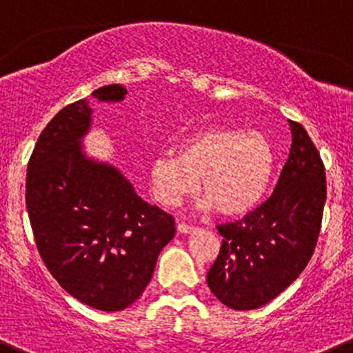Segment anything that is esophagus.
Returning a JSON list of instances; mask_svg holds the SVG:
<instances>
[{
  "mask_svg": "<svg viewBox=\"0 0 353 353\" xmlns=\"http://www.w3.org/2000/svg\"><path fill=\"white\" fill-rule=\"evenodd\" d=\"M177 231L183 232V234H188V232L194 231V225H190V224H184V222H179V224H177Z\"/></svg>",
  "mask_w": 353,
  "mask_h": 353,
  "instance_id": "esophagus-1",
  "label": "esophagus"
}]
</instances>
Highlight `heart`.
I'll return each mask as SVG.
<instances>
[{
	"label": "heart",
	"instance_id": "b5f03b06",
	"mask_svg": "<svg viewBox=\"0 0 353 353\" xmlns=\"http://www.w3.org/2000/svg\"><path fill=\"white\" fill-rule=\"evenodd\" d=\"M276 153L262 132L234 128L194 131L174 153L155 159L150 172L153 196L176 205L193 193L200 179L203 207L224 215H241L262 201L272 183Z\"/></svg>",
	"mask_w": 353,
	"mask_h": 353
}]
</instances>
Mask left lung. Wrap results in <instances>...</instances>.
I'll list each match as a JSON object with an SVG mask.
<instances>
[{"label": "left lung", "mask_w": 353, "mask_h": 353, "mask_svg": "<svg viewBox=\"0 0 353 353\" xmlns=\"http://www.w3.org/2000/svg\"><path fill=\"white\" fill-rule=\"evenodd\" d=\"M290 125L292 150L274 193L239 221L217 225L224 239L207 283L231 309L253 310L274 300L302 274L316 250L326 170L303 125Z\"/></svg>", "instance_id": "left-lung-1"}]
</instances>
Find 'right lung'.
Wrapping results in <instances>:
<instances>
[{"instance_id":"add662e5","label":"right lung","mask_w":353,"mask_h":353,"mask_svg":"<svg viewBox=\"0 0 353 353\" xmlns=\"http://www.w3.org/2000/svg\"><path fill=\"white\" fill-rule=\"evenodd\" d=\"M125 93L110 84L93 97L121 101ZM90 125L85 100L51 119L27 165L26 203L37 252L58 285L85 305L117 312L145 292L176 225L115 167L84 155Z\"/></svg>"}]
</instances>
